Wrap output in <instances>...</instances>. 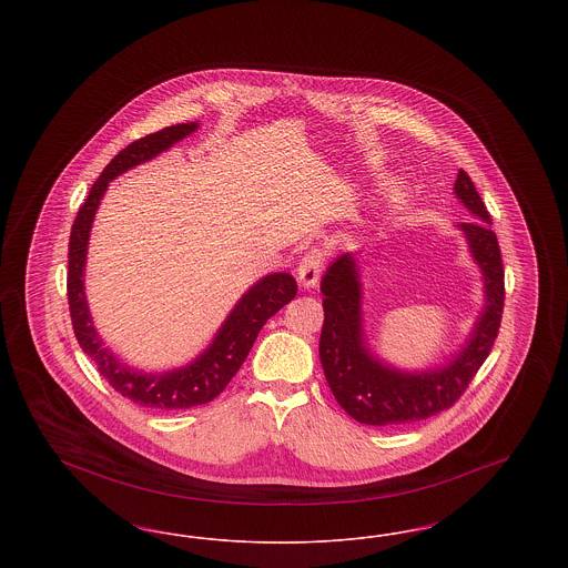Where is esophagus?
Returning a JSON list of instances; mask_svg holds the SVG:
<instances>
[{"label":"esophagus","instance_id":"1","mask_svg":"<svg viewBox=\"0 0 568 568\" xmlns=\"http://www.w3.org/2000/svg\"><path fill=\"white\" fill-rule=\"evenodd\" d=\"M325 253L322 248H311L302 260H300V266H297V281L302 287H315L322 271H324Z\"/></svg>","mask_w":568,"mask_h":568}]
</instances>
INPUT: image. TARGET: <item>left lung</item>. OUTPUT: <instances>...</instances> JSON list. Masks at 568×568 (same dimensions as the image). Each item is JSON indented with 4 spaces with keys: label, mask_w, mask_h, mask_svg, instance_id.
Wrapping results in <instances>:
<instances>
[{
    "label": "left lung",
    "mask_w": 568,
    "mask_h": 568,
    "mask_svg": "<svg viewBox=\"0 0 568 568\" xmlns=\"http://www.w3.org/2000/svg\"><path fill=\"white\" fill-rule=\"evenodd\" d=\"M454 191L479 221L459 223L473 260L484 274L486 306L470 338L447 364L422 373L387 366L368 352L362 329V283L352 253L329 264L322 278L324 327L320 357L325 381L355 422L366 426H400L428 419L458 403L498 336L505 306V271L491 216L470 176L459 170Z\"/></svg>",
    "instance_id": "8db88e82"
}]
</instances>
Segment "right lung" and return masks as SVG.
<instances>
[{"label": "right lung", "instance_id": "add662e5", "mask_svg": "<svg viewBox=\"0 0 568 568\" xmlns=\"http://www.w3.org/2000/svg\"><path fill=\"white\" fill-rule=\"evenodd\" d=\"M197 130V123H179L170 125L162 132L144 135L125 146L112 162L104 168L100 179L93 183L84 204L79 209L70 232V251H68V304L72 327L82 352L87 353L100 375L110 385L132 403L155 410H181L191 406L206 405L216 398L232 377L243 366L251 352L260 329L281 311L287 302L296 296V278L287 272H274L260 278L239 304L232 308L227 320L219 327L213 343L206 352L200 353L191 364L168 371V373H142L123 364L114 353L104 345L91 322V313L84 297V262L89 232L100 200L109 190V183L138 163L149 162L168 151L174 142Z\"/></svg>", "mask_w": 568, "mask_h": 568}]
</instances>
